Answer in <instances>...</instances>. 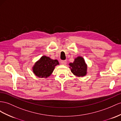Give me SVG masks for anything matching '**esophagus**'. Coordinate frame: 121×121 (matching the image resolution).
<instances>
[{"label": "esophagus", "mask_w": 121, "mask_h": 121, "mask_svg": "<svg viewBox=\"0 0 121 121\" xmlns=\"http://www.w3.org/2000/svg\"><path fill=\"white\" fill-rule=\"evenodd\" d=\"M61 63L62 65H65L66 64V60H62V61H61Z\"/></svg>", "instance_id": "esophagus-1"}]
</instances>
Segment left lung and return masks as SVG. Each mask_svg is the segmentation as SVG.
Masks as SVG:
<instances>
[{
	"label": "left lung",
	"mask_w": 121,
	"mask_h": 121,
	"mask_svg": "<svg viewBox=\"0 0 121 121\" xmlns=\"http://www.w3.org/2000/svg\"><path fill=\"white\" fill-rule=\"evenodd\" d=\"M69 65L71 72L75 76L83 77L87 75V65L82 57H77L73 63H69Z\"/></svg>",
	"instance_id": "8db88e82"
}]
</instances>
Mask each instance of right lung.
Masks as SVG:
<instances>
[{
	"instance_id": "right-lung-1",
	"label": "right lung",
	"mask_w": 121,
	"mask_h": 121,
	"mask_svg": "<svg viewBox=\"0 0 121 121\" xmlns=\"http://www.w3.org/2000/svg\"><path fill=\"white\" fill-rule=\"evenodd\" d=\"M59 65L57 60L43 56L36 61L32 67V70L35 76L41 78H47L53 72L55 66Z\"/></svg>"
}]
</instances>
